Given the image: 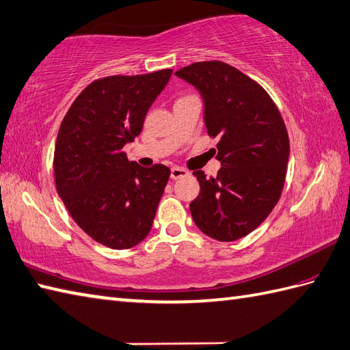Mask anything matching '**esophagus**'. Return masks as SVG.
I'll list each match as a JSON object with an SVG mask.
<instances>
[{
    "instance_id": "obj_1",
    "label": "esophagus",
    "mask_w": 350,
    "mask_h": 350,
    "mask_svg": "<svg viewBox=\"0 0 350 350\" xmlns=\"http://www.w3.org/2000/svg\"><path fill=\"white\" fill-rule=\"evenodd\" d=\"M187 174H189L187 170L183 167H178V166H174L172 169H170V178H172V180H178V178L185 176Z\"/></svg>"
}]
</instances>
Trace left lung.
I'll list each match as a JSON object with an SVG mask.
<instances>
[{
  "instance_id": "left-lung-1",
  "label": "left lung",
  "mask_w": 350,
  "mask_h": 350,
  "mask_svg": "<svg viewBox=\"0 0 350 350\" xmlns=\"http://www.w3.org/2000/svg\"><path fill=\"white\" fill-rule=\"evenodd\" d=\"M175 75L200 92L208 135L220 139L217 176L193 172L200 185L190 204L193 220L217 241L243 238L282 196L289 136L280 111L258 82L221 61L190 64Z\"/></svg>"
}]
</instances>
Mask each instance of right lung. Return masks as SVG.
I'll return each instance as SVG.
<instances>
[{
  "mask_svg": "<svg viewBox=\"0 0 350 350\" xmlns=\"http://www.w3.org/2000/svg\"><path fill=\"white\" fill-rule=\"evenodd\" d=\"M170 75L166 68L97 79L61 122L53 152L58 195L85 234L115 250L135 247L150 234L169 180L167 166L142 167L122 148L141 135Z\"/></svg>",
  "mask_w": 350,
  "mask_h": 350,
  "instance_id": "add662e5",
  "label": "right lung"
}]
</instances>
